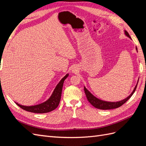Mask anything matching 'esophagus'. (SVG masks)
<instances>
[{
    "instance_id": "esophagus-1",
    "label": "esophagus",
    "mask_w": 146,
    "mask_h": 146,
    "mask_svg": "<svg viewBox=\"0 0 146 146\" xmlns=\"http://www.w3.org/2000/svg\"><path fill=\"white\" fill-rule=\"evenodd\" d=\"M72 71H74V70H72Z\"/></svg>"
}]
</instances>
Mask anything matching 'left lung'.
<instances>
[{
    "mask_svg": "<svg viewBox=\"0 0 146 146\" xmlns=\"http://www.w3.org/2000/svg\"><path fill=\"white\" fill-rule=\"evenodd\" d=\"M124 33L127 37H129V38L131 39V37L130 36L129 33H128L127 31L124 30ZM136 50L137 52H138V49H137L136 47ZM138 83V81L137 82L136 85L135 86L133 91H132L131 93L128 96L127 98L118 102H107V101L100 100L98 98H97L96 97H95L94 95H92L91 92L86 89L85 86H84V91H85L88 100L89 101V102L93 106V107L100 110H111V109H114V108H117L118 107H120L121 106H122L123 104H125L126 102L131 98L132 95L133 94L136 89Z\"/></svg>",
    "mask_w": 146,
    "mask_h": 146,
    "instance_id": "obj_1",
    "label": "left lung"
}]
</instances>
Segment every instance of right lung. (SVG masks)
<instances>
[{
  "label": "right lung",
  "mask_w": 146,
  "mask_h": 146,
  "mask_svg": "<svg viewBox=\"0 0 146 146\" xmlns=\"http://www.w3.org/2000/svg\"><path fill=\"white\" fill-rule=\"evenodd\" d=\"M68 76L69 74H67L61 79L60 82L58 83V85L56 86L55 90L53 91L49 99L45 101L44 102L33 106H24L21 105L16 102L15 103L22 109L32 113H46L53 111V110L57 108L60 104L63 83L65 79L68 77Z\"/></svg>",
  "instance_id": "add662e5"
}]
</instances>
